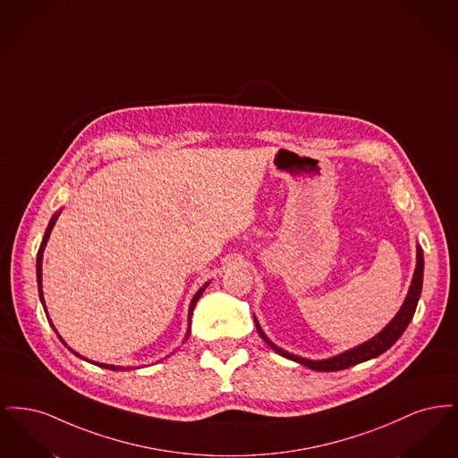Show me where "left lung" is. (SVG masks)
Listing matches in <instances>:
<instances>
[{
	"label": "left lung",
	"mask_w": 458,
	"mask_h": 458,
	"mask_svg": "<svg viewBox=\"0 0 458 458\" xmlns=\"http://www.w3.org/2000/svg\"><path fill=\"white\" fill-rule=\"evenodd\" d=\"M422 275H424V254H422V249L417 245V264H415L414 278H412V284L409 288V293L403 301V305L400 307V310L396 312V316L393 318L392 321L388 323V327H385L383 331H379L374 338H370L369 342L359 345V347H353V349L347 350L344 353H338L335 357H329L325 360H310V359H304V357H299V355H293L286 350L276 347L262 331L258 319L254 318L256 321V327L261 335L262 340L275 350L276 353L284 355L290 360H295L299 364H302L305 368L314 370H342L352 368L355 364H360V362H366L369 359H374L377 355H381L383 352L390 349L394 345V342L403 335V331L409 327V323L412 321L414 318L415 307L419 302V297H420V292H422Z\"/></svg>",
	"instance_id": "1"
}]
</instances>
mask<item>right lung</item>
Listing matches in <instances>:
<instances>
[{
    "mask_svg": "<svg viewBox=\"0 0 458 458\" xmlns=\"http://www.w3.org/2000/svg\"><path fill=\"white\" fill-rule=\"evenodd\" d=\"M60 213L62 211H58L51 221H49V225H47V228H46V233H44L43 242H41V247H39V252H38V261H36V275H38V288H39V297H41V302H43L44 310H46V305H44V297H43V252L44 247H46V243H47V239H49V235H51V230H53V226H55V223H56V219L60 216ZM209 284H204L202 288H199V292H197L196 295H194V299H192V302H191V307H189V329H187V335H185V340L189 338V333H191V316H192V310H194V307H196L197 301L200 299V295H202V292L206 290V286ZM47 321H49V318H47ZM51 327H53V323H49ZM55 329V327H53ZM56 331V329H55ZM58 338L62 340V336L58 335ZM64 342V340H62ZM64 345H66L65 342H64ZM66 349L70 350V352H73L77 357H81V359H84V360H88L86 357H82V355H79L75 350L70 349L68 345H66ZM90 364H96V366H99V368H106V369L111 370H118L123 369V368H120V366H109V364H99V362H92V360H88ZM125 369H131V368H125Z\"/></svg>",
    "mask_w": 458,
    "mask_h": 458,
    "instance_id": "obj_1",
    "label": "right lung"
}]
</instances>
